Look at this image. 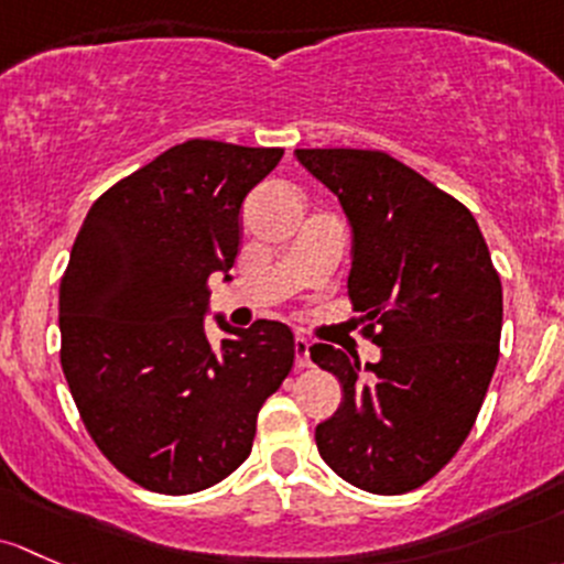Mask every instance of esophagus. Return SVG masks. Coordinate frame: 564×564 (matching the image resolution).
<instances>
[{"label": "esophagus", "instance_id": "esophagus-1", "mask_svg": "<svg viewBox=\"0 0 564 564\" xmlns=\"http://www.w3.org/2000/svg\"><path fill=\"white\" fill-rule=\"evenodd\" d=\"M293 347H295V367L299 369H306V367H312V358H310V339H304V336H295V341H293Z\"/></svg>", "mask_w": 564, "mask_h": 564}]
</instances>
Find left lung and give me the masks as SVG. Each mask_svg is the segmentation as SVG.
<instances>
[{
    "label": "left lung",
    "instance_id": "left-lung-1",
    "mask_svg": "<svg viewBox=\"0 0 564 564\" xmlns=\"http://www.w3.org/2000/svg\"><path fill=\"white\" fill-rule=\"evenodd\" d=\"M350 225L347 295L380 361L310 347L341 382L315 443L339 478L371 495L417 489L467 440L499 358L502 284L473 214L386 152L295 149ZM375 325H367L371 336Z\"/></svg>",
    "mask_w": 564,
    "mask_h": 564
}]
</instances>
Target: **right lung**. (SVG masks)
<instances>
[{
  "instance_id": "add662e5",
  "label": "right lung",
  "mask_w": 564,
  "mask_h": 564,
  "mask_svg": "<svg viewBox=\"0 0 564 564\" xmlns=\"http://www.w3.org/2000/svg\"><path fill=\"white\" fill-rule=\"evenodd\" d=\"M282 149L195 141L95 200L59 288L62 369L97 448L156 495H195L249 456L265 399L293 367L276 321L206 336L208 276L234 269L243 197Z\"/></svg>"
}]
</instances>
